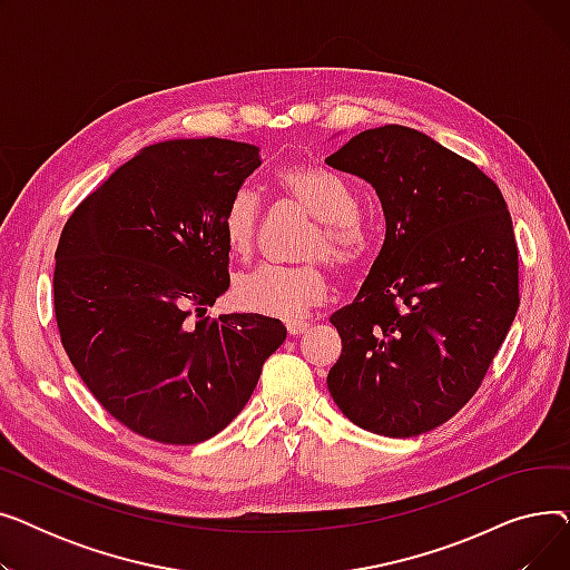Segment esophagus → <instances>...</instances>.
<instances>
[{
	"mask_svg": "<svg viewBox=\"0 0 570 570\" xmlns=\"http://www.w3.org/2000/svg\"><path fill=\"white\" fill-rule=\"evenodd\" d=\"M286 331H288V335H303V333H307L309 331V323H305V321H293V323H286Z\"/></svg>",
	"mask_w": 570,
	"mask_h": 570,
	"instance_id": "34e87169",
	"label": "esophagus"
}]
</instances>
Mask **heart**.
<instances>
[{"label":"heart","mask_w":570,"mask_h":570,"mask_svg":"<svg viewBox=\"0 0 570 570\" xmlns=\"http://www.w3.org/2000/svg\"><path fill=\"white\" fill-rule=\"evenodd\" d=\"M279 191L318 222L305 247V258H325L342 273H355L376 254V233L357 217L361 198L346 179L333 170L303 164L282 168L275 177ZM261 224V203L252 187H239L228 198L222 233L226 249L247 258L256 245ZM239 307L254 314L295 321L327 295V277L318 263L301 267L263 265L239 275L233 286Z\"/></svg>","instance_id":"1"}]
</instances>
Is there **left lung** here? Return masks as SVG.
<instances>
[{
	"label": "left lung",
	"mask_w": 570,
	"mask_h": 570,
	"mask_svg": "<svg viewBox=\"0 0 570 570\" xmlns=\"http://www.w3.org/2000/svg\"><path fill=\"white\" fill-rule=\"evenodd\" d=\"M325 164L370 183L385 217L365 284L331 316L327 391L367 432L425 434L471 400L515 321L511 215L481 168L409 127L367 129Z\"/></svg>",
	"instance_id": "8db88e82"
}]
</instances>
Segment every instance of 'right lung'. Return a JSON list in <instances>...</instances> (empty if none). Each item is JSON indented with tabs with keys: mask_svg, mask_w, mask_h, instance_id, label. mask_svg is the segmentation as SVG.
<instances>
[{
	"mask_svg": "<svg viewBox=\"0 0 570 570\" xmlns=\"http://www.w3.org/2000/svg\"><path fill=\"white\" fill-rule=\"evenodd\" d=\"M258 166L256 145L226 138L142 147L59 237V337L101 406L140 436L189 445L219 434L286 340L277 318L205 316L230 286L226 203Z\"/></svg>",
	"mask_w": 570,
	"mask_h": 570,
	"instance_id": "1",
	"label": "right lung"
}]
</instances>
